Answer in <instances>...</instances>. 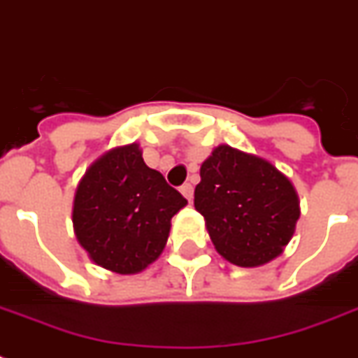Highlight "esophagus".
Wrapping results in <instances>:
<instances>
[{
    "mask_svg": "<svg viewBox=\"0 0 358 358\" xmlns=\"http://www.w3.org/2000/svg\"><path fill=\"white\" fill-rule=\"evenodd\" d=\"M180 193H182L187 201H191V199H193V185L184 184L182 187H180Z\"/></svg>",
    "mask_w": 358,
    "mask_h": 358,
    "instance_id": "34e87169",
    "label": "esophagus"
}]
</instances>
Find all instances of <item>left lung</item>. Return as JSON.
Instances as JSON below:
<instances>
[{
	"label": "left lung",
	"instance_id": "left-lung-1",
	"mask_svg": "<svg viewBox=\"0 0 358 358\" xmlns=\"http://www.w3.org/2000/svg\"><path fill=\"white\" fill-rule=\"evenodd\" d=\"M195 208L219 255L241 267L277 258L299 219L292 182L266 159L229 145L202 163Z\"/></svg>",
	"mask_w": 358,
	"mask_h": 358
}]
</instances>
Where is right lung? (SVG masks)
<instances>
[{"mask_svg": "<svg viewBox=\"0 0 358 358\" xmlns=\"http://www.w3.org/2000/svg\"><path fill=\"white\" fill-rule=\"evenodd\" d=\"M185 204L163 174L143 162L137 143L119 146L92 163L78 185L76 238L98 266L139 273L162 255L171 219Z\"/></svg>", "mask_w": 358, "mask_h": 358, "instance_id": "add662e5", "label": "right lung"}]
</instances>
